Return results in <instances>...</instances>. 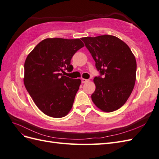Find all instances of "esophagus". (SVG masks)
<instances>
[{
  "label": "esophagus",
  "mask_w": 159,
  "mask_h": 159,
  "mask_svg": "<svg viewBox=\"0 0 159 159\" xmlns=\"http://www.w3.org/2000/svg\"><path fill=\"white\" fill-rule=\"evenodd\" d=\"M88 81H89V80L82 78V79H81V83H82V84H85V83H86V82H88Z\"/></svg>",
  "instance_id": "34e87169"
}]
</instances>
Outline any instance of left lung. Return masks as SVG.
<instances>
[{"instance_id": "8db88e82", "label": "left lung", "mask_w": 159, "mask_h": 159, "mask_svg": "<svg viewBox=\"0 0 159 159\" xmlns=\"http://www.w3.org/2000/svg\"><path fill=\"white\" fill-rule=\"evenodd\" d=\"M81 40L100 74L93 79L96 88L91 99L103 111H114L125 103L134 88L135 57L125 43L114 36L85 37Z\"/></svg>"}]
</instances>
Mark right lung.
I'll list each match as a JSON object with an SVG mask.
<instances>
[{
    "label": "right lung",
    "mask_w": 159,
    "mask_h": 159,
    "mask_svg": "<svg viewBox=\"0 0 159 159\" xmlns=\"http://www.w3.org/2000/svg\"><path fill=\"white\" fill-rule=\"evenodd\" d=\"M84 46L80 39L46 38L28 55L24 83L41 111L52 117H63L73 105L81 80L64 76L71 71V59Z\"/></svg>",
    "instance_id": "add662e5"
}]
</instances>
